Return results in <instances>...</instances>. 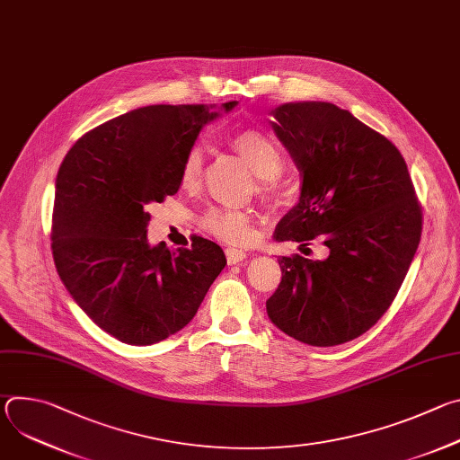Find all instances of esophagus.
<instances>
[{
	"mask_svg": "<svg viewBox=\"0 0 460 460\" xmlns=\"http://www.w3.org/2000/svg\"><path fill=\"white\" fill-rule=\"evenodd\" d=\"M226 256H227L229 264H238V261L247 258V252L242 251V249H236V247H227L226 249Z\"/></svg>",
	"mask_w": 460,
	"mask_h": 460,
	"instance_id": "1",
	"label": "esophagus"
}]
</instances>
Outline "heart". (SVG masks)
Wrapping results in <instances>:
<instances>
[{"mask_svg": "<svg viewBox=\"0 0 460 460\" xmlns=\"http://www.w3.org/2000/svg\"><path fill=\"white\" fill-rule=\"evenodd\" d=\"M233 149L245 160L251 171L268 180L280 172L284 165V156L279 144L266 133L254 128H245L231 138ZM204 171V155L200 147H194L187 153L180 180L185 189L199 185ZM202 227L218 240L227 243H245L252 236V218L242 209L231 208H215L206 213L202 218Z\"/></svg>", "mask_w": 460, "mask_h": 460, "instance_id": "obj_1", "label": "heart"}]
</instances>
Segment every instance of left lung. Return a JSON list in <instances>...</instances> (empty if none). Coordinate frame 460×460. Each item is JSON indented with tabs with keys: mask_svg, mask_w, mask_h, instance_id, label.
<instances>
[{
	"mask_svg": "<svg viewBox=\"0 0 460 460\" xmlns=\"http://www.w3.org/2000/svg\"><path fill=\"white\" fill-rule=\"evenodd\" d=\"M271 114L302 174L275 238L307 247L320 236L330 254L279 258L282 282L268 314L298 342L339 346L366 333L397 296L420 242V206L399 149L349 111L291 102Z\"/></svg>",
	"mask_w": 460,
	"mask_h": 460,
	"instance_id": "left-lung-1",
	"label": "left lung"
}]
</instances>
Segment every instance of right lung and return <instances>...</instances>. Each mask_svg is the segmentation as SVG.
I'll list each match as a JSON object with an SVG mask.
<instances>
[{
  "mask_svg": "<svg viewBox=\"0 0 460 460\" xmlns=\"http://www.w3.org/2000/svg\"><path fill=\"white\" fill-rule=\"evenodd\" d=\"M236 102L147 105L84 135L56 176L52 256L87 316L130 346L156 344L185 327L226 268L220 245L194 238L149 245V204L180 189L187 153L206 123Z\"/></svg>",
  "mask_w": 460,
  "mask_h": 460,
  "instance_id": "1",
  "label": "right lung"
}]
</instances>
